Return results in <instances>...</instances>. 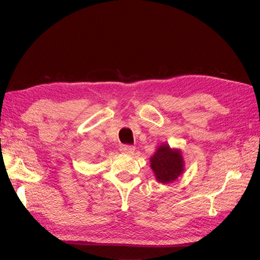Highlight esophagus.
Returning <instances> with one entry per match:
<instances>
[{"instance_id":"esophagus-1","label":"esophagus","mask_w":260,"mask_h":260,"mask_svg":"<svg viewBox=\"0 0 260 260\" xmlns=\"http://www.w3.org/2000/svg\"><path fill=\"white\" fill-rule=\"evenodd\" d=\"M120 151L125 154H132L135 152V147H132V145H121Z\"/></svg>"}]
</instances>
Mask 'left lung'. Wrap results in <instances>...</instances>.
<instances>
[{
  "label": "left lung",
  "instance_id": "left-lung-1",
  "mask_svg": "<svg viewBox=\"0 0 260 260\" xmlns=\"http://www.w3.org/2000/svg\"><path fill=\"white\" fill-rule=\"evenodd\" d=\"M150 167L157 182L169 184L182 175L185 162L180 149L171 148L169 143L163 142L150 157Z\"/></svg>",
  "mask_w": 260,
  "mask_h": 260
}]
</instances>
